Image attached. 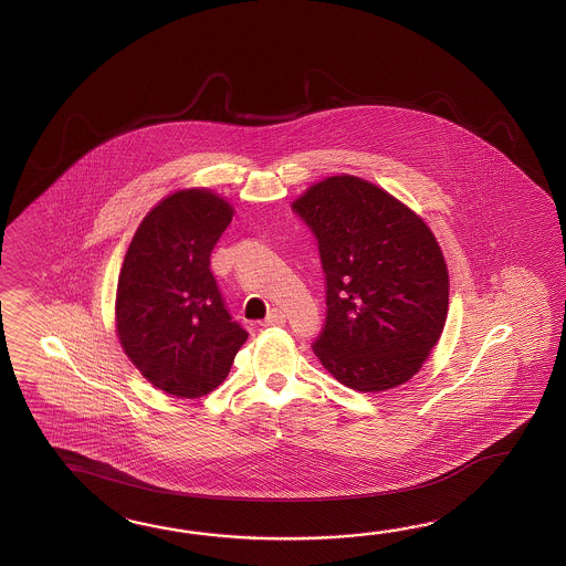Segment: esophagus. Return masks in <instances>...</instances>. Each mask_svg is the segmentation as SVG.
Instances as JSON below:
<instances>
[{
  "label": "esophagus",
  "mask_w": 566,
  "mask_h": 566,
  "mask_svg": "<svg viewBox=\"0 0 566 566\" xmlns=\"http://www.w3.org/2000/svg\"><path fill=\"white\" fill-rule=\"evenodd\" d=\"M285 324V313L281 312V310H273V312H269L265 319H263V324L265 327L269 325H283Z\"/></svg>",
  "instance_id": "34e87169"
}]
</instances>
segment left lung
I'll return each instance as SVG.
<instances>
[{
    "label": "left lung",
    "instance_id": "1",
    "mask_svg": "<svg viewBox=\"0 0 566 566\" xmlns=\"http://www.w3.org/2000/svg\"><path fill=\"white\" fill-rule=\"evenodd\" d=\"M293 210L315 234L325 273L315 356L360 392L405 385L447 319L449 273L433 232L395 196L346 174L313 184Z\"/></svg>",
    "mask_w": 566,
    "mask_h": 566
}]
</instances>
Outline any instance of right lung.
Masks as SVG:
<instances>
[{
    "mask_svg": "<svg viewBox=\"0 0 566 566\" xmlns=\"http://www.w3.org/2000/svg\"><path fill=\"white\" fill-rule=\"evenodd\" d=\"M232 212L206 188L169 193L147 212L125 254L115 300L120 348L166 395L212 392L249 337L210 271Z\"/></svg>",
    "mask_w": 566,
    "mask_h": 566,
    "instance_id": "obj_1",
    "label": "right lung"
}]
</instances>
